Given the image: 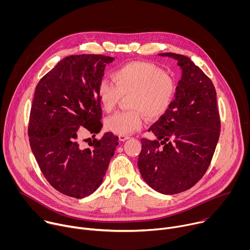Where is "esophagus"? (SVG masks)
Masks as SVG:
<instances>
[{
    "instance_id": "obj_1",
    "label": "esophagus",
    "mask_w": 250,
    "mask_h": 250,
    "mask_svg": "<svg viewBox=\"0 0 250 250\" xmlns=\"http://www.w3.org/2000/svg\"><path fill=\"white\" fill-rule=\"evenodd\" d=\"M119 138H120L121 141H125V140L129 139V136H127V135H120Z\"/></svg>"
}]
</instances>
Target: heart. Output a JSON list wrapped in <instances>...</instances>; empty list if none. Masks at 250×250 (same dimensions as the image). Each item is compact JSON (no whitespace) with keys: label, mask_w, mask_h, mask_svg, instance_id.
<instances>
[{"label":"heart","mask_w":250,"mask_h":250,"mask_svg":"<svg viewBox=\"0 0 250 250\" xmlns=\"http://www.w3.org/2000/svg\"><path fill=\"white\" fill-rule=\"evenodd\" d=\"M114 84L102 80L98 85V98L104 112H112L121 96L130 94L129 111L119 112L104 121L109 131L118 135H128L144 124L145 115L158 119L169 109L175 85L170 76L156 65L146 61L127 62L112 73Z\"/></svg>","instance_id":"obj_1"}]
</instances>
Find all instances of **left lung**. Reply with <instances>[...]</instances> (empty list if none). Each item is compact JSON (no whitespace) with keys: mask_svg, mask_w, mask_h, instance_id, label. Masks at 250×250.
<instances>
[{"mask_svg":"<svg viewBox=\"0 0 250 250\" xmlns=\"http://www.w3.org/2000/svg\"><path fill=\"white\" fill-rule=\"evenodd\" d=\"M159 55L177 60L182 76L168 111L148 129L158 139H141L137 166L153 190L174 195L192 188L206 173L220 137L221 120L216 89L203 71L187 56Z\"/></svg>","mask_w":250,"mask_h":250,"instance_id":"1","label":"left lung"}]
</instances>
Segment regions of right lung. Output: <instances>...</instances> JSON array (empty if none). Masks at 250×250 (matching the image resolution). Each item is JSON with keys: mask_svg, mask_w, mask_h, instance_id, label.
Wrapping results in <instances>:
<instances>
[{"mask_svg": "<svg viewBox=\"0 0 250 250\" xmlns=\"http://www.w3.org/2000/svg\"><path fill=\"white\" fill-rule=\"evenodd\" d=\"M115 58L100 54L63 58L35 88L28 136L32 153L48 183L58 192L77 199L94 193L102 184L119 137L105 132L84 147L79 135L94 137L102 129L98 85L105 65Z\"/></svg>", "mask_w": 250, "mask_h": 250, "instance_id": "obj_1", "label": "right lung"}]
</instances>
